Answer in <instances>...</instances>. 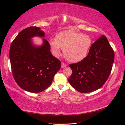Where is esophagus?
<instances>
[{"mask_svg": "<svg viewBox=\"0 0 125 125\" xmlns=\"http://www.w3.org/2000/svg\"><path fill=\"white\" fill-rule=\"evenodd\" d=\"M67 64H65V63H62V64H61V67L62 68H64L66 66H67Z\"/></svg>", "mask_w": 125, "mask_h": 125, "instance_id": "obj_1", "label": "esophagus"}]
</instances>
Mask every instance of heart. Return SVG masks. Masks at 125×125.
Wrapping results in <instances>:
<instances>
[{
  "label": "heart",
  "instance_id": "b5f03b06",
  "mask_svg": "<svg viewBox=\"0 0 125 125\" xmlns=\"http://www.w3.org/2000/svg\"><path fill=\"white\" fill-rule=\"evenodd\" d=\"M51 47L53 54L58 57L64 50V56L72 62H78L88 56L92 46V39L88 35L68 30L61 32L56 39L50 40Z\"/></svg>",
  "mask_w": 125,
  "mask_h": 125
}]
</instances>
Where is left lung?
Returning a JSON list of instances; mask_svg holds the SVG:
<instances>
[{
	"mask_svg": "<svg viewBox=\"0 0 125 125\" xmlns=\"http://www.w3.org/2000/svg\"><path fill=\"white\" fill-rule=\"evenodd\" d=\"M114 52L104 35L91 46L86 57L69 65L72 74L68 82L79 92L86 93L100 89L111 73Z\"/></svg>",
	"mask_w": 125,
	"mask_h": 125,
	"instance_id": "1",
	"label": "left lung"
}]
</instances>
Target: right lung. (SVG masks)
<instances>
[{"instance_id":"add662e5","label":"right lung","mask_w":125,"mask_h":125,"mask_svg":"<svg viewBox=\"0 0 125 125\" xmlns=\"http://www.w3.org/2000/svg\"><path fill=\"white\" fill-rule=\"evenodd\" d=\"M45 32L40 27L31 26L23 30L12 42L9 57L14 78L21 88L37 93L52 84L61 62L53 56ZM42 37V44L35 45L32 39Z\"/></svg>"}]
</instances>
